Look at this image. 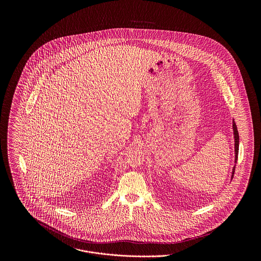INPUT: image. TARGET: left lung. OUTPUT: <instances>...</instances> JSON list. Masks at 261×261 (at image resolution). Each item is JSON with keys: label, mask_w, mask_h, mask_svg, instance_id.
I'll return each instance as SVG.
<instances>
[{"label": "left lung", "mask_w": 261, "mask_h": 261, "mask_svg": "<svg viewBox=\"0 0 261 261\" xmlns=\"http://www.w3.org/2000/svg\"><path fill=\"white\" fill-rule=\"evenodd\" d=\"M232 128H233V137H234V164H236L237 163V158H238V149H239V135H238L237 126H236V123H235L234 119L232 120ZM235 166L236 165H234L233 168H232L231 179L233 178V175H234Z\"/></svg>", "instance_id": "obj_1"}]
</instances>
